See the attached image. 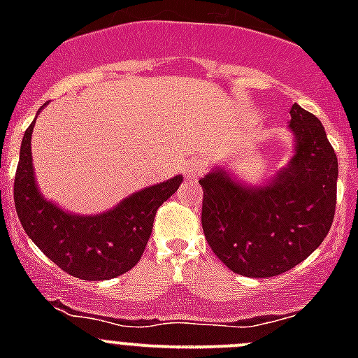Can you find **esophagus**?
I'll list each match as a JSON object with an SVG mask.
<instances>
[{
  "instance_id": "obj_1",
  "label": "esophagus",
  "mask_w": 358,
  "mask_h": 358,
  "mask_svg": "<svg viewBox=\"0 0 358 358\" xmlns=\"http://www.w3.org/2000/svg\"><path fill=\"white\" fill-rule=\"evenodd\" d=\"M182 173L189 181H197L199 177L204 173V161L202 159H192L182 166Z\"/></svg>"
}]
</instances>
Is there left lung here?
I'll use <instances>...</instances> for the list:
<instances>
[{
  "label": "left lung",
  "mask_w": 358,
  "mask_h": 358,
  "mask_svg": "<svg viewBox=\"0 0 358 358\" xmlns=\"http://www.w3.org/2000/svg\"><path fill=\"white\" fill-rule=\"evenodd\" d=\"M296 152L265 185H243L224 169L199 181L202 229L211 251L236 274L271 278L308 258L327 238L337 202L339 164L322 123L290 109Z\"/></svg>",
  "instance_id": "1"
}]
</instances>
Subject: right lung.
<instances>
[{
    "instance_id": "add662e5",
    "label": "right lung",
    "mask_w": 358,
    "mask_h": 358,
    "mask_svg": "<svg viewBox=\"0 0 358 358\" xmlns=\"http://www.w3.org/2000/svg\"><path fill=\"white\" fill-rule=\"evenodd\" d=\"M34 123L23 136L14 179L15 211L27 235L53 264L80 280H110L131 271L147 248L157 208L176 194L182 177L140 189L106 213H68L46 201L36 185Z\"/></svg>"
}]
</instances>
